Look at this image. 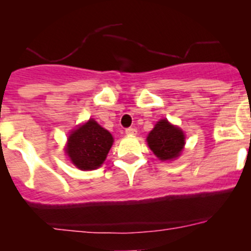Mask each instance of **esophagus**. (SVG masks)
Wrapping results in <instances>:
<instances>
[{"label":"esophagus","instance_id":"34e87169","mask_svg":"<svg viewBox=\"0 0 251 251\" xmlns=\"http://www.w3.org/2000/svg\"><path fill=\"white\" fill-rule=\"evenodd\" d=\"M125 132H126V134H127V135H135V134H137V129L133 128V127L126 128Z\"/></svg>","mask_w":251,"mask_h":251}]
</instances>
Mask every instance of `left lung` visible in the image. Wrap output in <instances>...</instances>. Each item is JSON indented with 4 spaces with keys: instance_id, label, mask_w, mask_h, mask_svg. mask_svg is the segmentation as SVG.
<instances>
[{
    "instance_id": "1",
    "label": "left lung",
    "mask_w": 251,
    "mask_h": 251,
    "mask_svg": "<svg viewBox=\"0 0 251 251\" xmlns=\"http://www.w3.org/2000/svg\"><path fill=\"white\" fill-rule=\"evenodd\" d=\"M148 144L160 160H171L180 154L185 144V137L180 128L163 119L155 124L148 135Z\"/></svg>"
}]
</instances>
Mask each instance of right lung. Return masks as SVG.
Returning a JSON list of instances; mask_svg holds the SVG:
<instances>
[{"mask_svg": "<svg viewBox=\"0 0 251 251\" xmlns=\"http://www.w3.org/2000/svg\"><path fill=\"white\" fill-rule=\"evenodd\" d=\"M113 144V137L107 129L89 119L72 132L68 138L66 153L80 170L98 169L106 159Z\"/></svg>", "mask_w": 251, "mask_h": 251, "instance_id": "right-lung-1", "label": "right lung"}]
</instances>
